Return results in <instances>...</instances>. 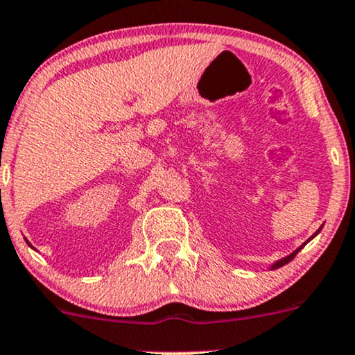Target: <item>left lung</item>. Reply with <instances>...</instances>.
<instances>
[{
	"label": "left lung",
	"instance_id": "8db88e82",
	"mask_svg": "<svg viewBox=\"0 0 355 355\" xmlns=\"http://www.w3.org/2000/svg\"><path fill=\"white\" fill-rule=\"evenodd\" d=\"M319 232H321V228H319V230H318V232H315V233L313 234V236H311V238H309V240H307V241L304 243V245H301L300 248H297V250H296V251H293V253H291V254H289V256H286V258H283V259H279V261H276L275 264H271V270H277V268H281V266H284V264H288V263H289V261H291V259L294 258V256H296L297 253H300V251L302 250V248H304V246L307 245V243H309L311 240H313V238H314V236H315V234H318Z\"/></svg>",
	"mask_w": 355,
	"mask_h": 355
}]
</instances>
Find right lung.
<instances>
[{
    "label": "right lung",
    "mask_w": 355,
    "mask_h": 355,
    "mask_svg": "<svg viewBox=\"0 0 355 355\" xmlns=\"http://www.w3.org/2000/svg\"><path fill=\"white\" fill-rule=\"evenodd\" d=\"M26 243H28V245H29V246H31V243H29V241H28V240H26ZM31 248H33V246H31Z\"/></svg>",
    "instance_id": "add662e5"
}]
</instances>
